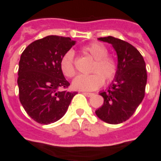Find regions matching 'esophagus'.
I'll use <instances>...</instances> for the list:
<instances>
[{"label": "esophagus", "instance_id": "1", "mask_svg": "<svg viewBox=\"0 0 161 161\" xmlns=\"http://www.w3.org/2000/svg\"><path fill=\"white\" fill-rule=\"evenodd\" d=\"M83 94H84L85 96H87V97H92V96H94V93H91V92H85V91H83Z\"/></svg>", "mask_w": 161, "mask_h": 161}]
</instances>
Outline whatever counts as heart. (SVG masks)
<instances>
[{
  "label": "heart",
  "mask_w": 161,
  "mask_h": 161,
  "mask_svg": "<svg viewBox=\"0 0 161 161\" xmlns=\"http://www.w3.org/2000/svg\"><path fill=\"white\" fill-rule=\"evenodd\" d=\"M83 52L91 56L95 62L91 68V75L77 76L72 82V87L77 91H90L97 90L104 83H110L117 74L118 64L116 60L108 56V48L102 43L93 42L85 46ZM60 70L67 77H72L76 74L74 65V52L69 50L64 54L59 63Z\"/></svg>",
  "instance_id": "b5f03b06"
}]
</instances>
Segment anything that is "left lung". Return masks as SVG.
<instances>
[{
	"instance_id": "left-lung-1",
	"label": "left lung",
	"mask_w": 161,
	"mask_h": 161,
	"mask_svg": "<svg viewBox=\"0 0 161 161\" xmlns=\"http://www.w3.org/2000/svg\"><path fill=\"white\" fill-rule=\"evenodd\" d=\"M98 40L112 45L117 55L118 70L108 90L100 92L104 102L96 115L107 123L119 124L131 117L144 98L147 78L146 64L131 44L112 36Z\"/></svg>"
}]
</instances>
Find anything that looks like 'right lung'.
<instances>
[{"instance_id":"obj_1","label":"right lung","mask_w":161,"mask_h":161,"mask_svg":"<svg viewBox=\"0 0 161 161\" xmlns=\"http://www.w3.org/2000/svg\"><path fill=\"white\" fill-rule=\"evenodd\" d=\"M76 41L50 35L24 50L18 70L20 103L27 115L40 124L58 121L66 113L77 92L61 91L70 83L60 70V59Z\"/></svg>"}]
</instances>
